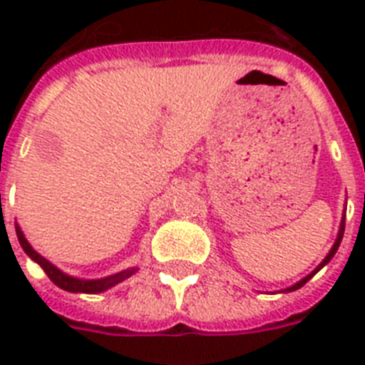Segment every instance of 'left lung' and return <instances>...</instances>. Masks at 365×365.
<instances>
[{"mask_svg":"<svg viewBox=\"0 0 365 365\" xmlns=\"http://www.w3.org/2000/svg\"><path fill=\"white\" fill-rule=\"evenodd\" d=\"M343 233H345V217H343V222H341L339 235H337V240H335L334 248L329 250V254L326 255V259H324L322 263H320V265H318L317 269H314V271L311 272V274H309V277H305V278H303V280H299V282H297V284H294V286H292V288H288V289H286V292H294V289H299L301 286H303V284H307V282H309V280H311V278L314 277V274H317V272L320 271V269H322L324 265H326V263H329V261H331V257H334V255H335V252H337V248H339L341 240H343Z\"/></svg>","mask_w":365,"mask_h":365,"instance_id":"left-lung-1","label":"left lung"}]
</instances>
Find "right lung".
I'll return each mask as SVG.
<instances>
[{
  "mask_svg": "<svg viewBox=\"0 0 365 365\" xmlns=\"http://www.w3.org/2000/svg\"><path fill=\"white\" fill-rule=\"evenodd\" d=\"M16 237H19L20 246L24 248L26 254L30 255L31 259L36 261L37 265L47 272V277L51 278L58 288L66 289V292H73V294H100V292H106V289L111 288V286L123 282L125 278H128L130 274H134V271H136V269H128V271L117 272L113 277L100 278V280H79V278L68 277V274H64L62 271H58V269L54 265H51L45 257H41V255L37 254L36 250L28 244V240L24 239V235H22V231H20L19 227H16Z\"/></svg>",
  "mask_w": 365,
  "mask_h": 365,
  "instance_id": "1",
  "label": "right lung"
}]
</instances>
